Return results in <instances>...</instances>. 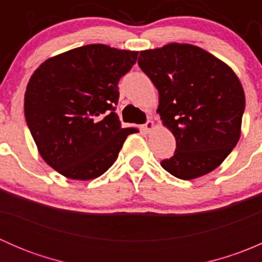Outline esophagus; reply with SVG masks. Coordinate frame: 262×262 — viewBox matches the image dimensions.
Here are the masks:
<instances>
[{
	"label": "esophagus",
	"mask_w": 262,
	"mask_h": 262,
	"mask_svg": "<svg viewBox=\"0 0 262 262\" xmlns=\"http://www.w3.org/2000/svg\"><path fill=\"white\" fill-rule=\"evenodd\" d=\"M153 128H155V123H153L152 120H148L147 123L144 124L143 126H142V129H143L144 132H147V133H148V132H150V130H152Z\"/></svg>",
	"instance_id": "obj_1"
}]
</instances>
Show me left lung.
<instances>
[{
	"label": "left lung",
	"mask_w": 262,
	"mask_h": 262,
	"mask_svg": "<svg viewBox=\"0 0 262 262\" xmlns=\"http://www.w3.org/2000/svg\"><path fill=\"white\" fill-rule=\"evenodd\" d=\"M138 66L158 90L163 125L176 139L161 166L181 180L215 170L241 137L245 92L229 66L191 44L142 50Z\"/></svg>",
	"instance_id": "8db88e82"
}]
</instances>
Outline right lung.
I'll use <instances>...</instances> for the list:
<instances>
[{
	"instance_id": "obj_1",
	"label": "right lung",
	"mask_w": 262,
	"mask_h": 262,
	"mask_svg": "<svg viewBox=\"0 0 262 262\" xmlns=\"http://www.w3.org/2000/svg\"><path fill=\"white\" fill-rule=\"evenodd\" d=\"M138 52L90 44L49 58L30 77L25 119L41 158L60 175L91 180L112 167L126 137L115 113L119 80Z\"/></svg>"
}]
</instances>
